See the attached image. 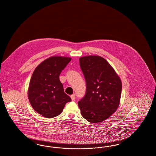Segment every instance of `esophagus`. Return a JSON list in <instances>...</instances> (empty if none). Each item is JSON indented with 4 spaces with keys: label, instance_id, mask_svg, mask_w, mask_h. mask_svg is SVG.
<instances>
[{
    "label": "esophagus",
    "instance_id": "1",
    "mask_svg": "<svg viewBox=\"0 0 156 156\" xmlns=\"http://www.w3.org/2000/svg\"><path fill=\"white\" fill-rule=\"evenodd\" d=\"M75 95L74 94H73V95H71V99L73 100V101H75Z\"/></svg>",
    "mask_w": 156,
    "mask_h": 156
}]
</instances>
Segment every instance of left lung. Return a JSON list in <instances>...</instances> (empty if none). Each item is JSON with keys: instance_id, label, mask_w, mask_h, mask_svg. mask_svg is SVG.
I'll list each match as a JSON object with an SVG mask.
<instances>
[{"instance_id": "1", "label": "left lung", "mask_w": 156, "mask_h": 156, "mask_svg": "<svg viewBox=\"0 0 156 156\" xmlns=\"http://www.w3.org/2000/svg\"><path fill=\"white\" fill-rule=\"evenodd\" d=\"M86 81V93L78 102L82 116L90 123L102 122L117 110L121 97L122 82L104 58L89 55L80 58Z\"/></svg>"}]
</instances>
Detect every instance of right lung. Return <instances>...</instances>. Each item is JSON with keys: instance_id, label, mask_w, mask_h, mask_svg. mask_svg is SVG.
<instances>
[{"instance_id": "right-lung-1", "label": "right lung", "mask_w": 156, "mask_h": 156, "mask_svg": "<svg viewBox=\"0 0 156 156\" xmlns=\"http://www.w3.org/2000/svg\"><path fill=\"white\" fill-rule=\"evenodd\" d=\"M69 57L54 56L40 64L30 80L28 97L34 111L45 118H54L62 112L71 98L64 90L59 76L70 62Z\"/></svg>"}]
</instances>
